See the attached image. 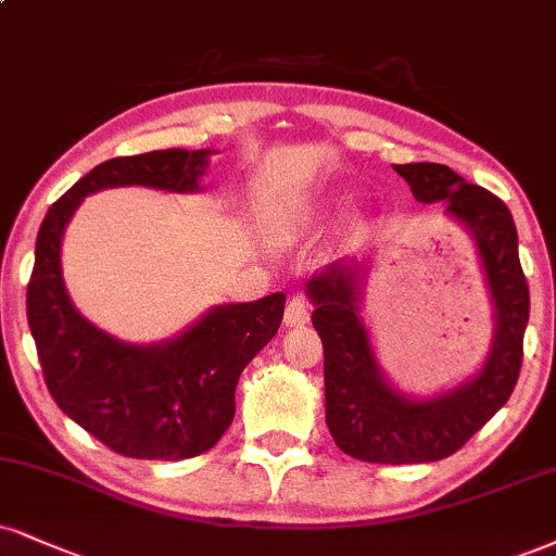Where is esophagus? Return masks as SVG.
<instances>
[{"label": "esophagus", "instance_id": "34e87169", "mask_svg": "<svg viewBox=\"0 0 556 556\" xmlns=\"http://www.w3.org/2000/svg\"><path fill=\"white\" fill-rule=\"evenodd\" d=\"M283 321H286V327L306 325V321H309V304H306L301 296H293L289 304H286Z\"/></svg>", "mask_w": 556, "mask_h": 556}]
</instances>
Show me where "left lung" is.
<instances>
[{"mask_svg":"<svg viewBox=\"0 0 556 556\" xmlns=\"http://www.w3.org/2000/svg\"><path fill=\"white\" fill-rule=\"evenodd\" d=\"M394 169L417 201H443L445 214L475 239L495 304V338L482 371L430 400L404 396L383 379L361 319L366 265L332 263L312 276L306 293L325 348L327 428L338 448L368 464H425L456 454L510 400L523 363L529 283L518 260L516 224L497 195L445 164L417 162Z\"/></svg>","mask_w":556,"mask_h":556,"instance_id":"obj_1","label":"left lung"}]
</instances>
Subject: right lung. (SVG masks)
Listing matches in <instances>:
<instances>
[{
    "label": "right lung",
    "instance_id": "right-lung-1",
    "mask_svg": "<svg viewBox=\"0 0 556 556\" xmlns=\"http://www.w3.org/2000/svg\"><path fill=\"white\" fill-rule=\"evenodd\" d=\"M211 149L115 156L48 208L27 283V325L61 413L131 458L180 462L208 451L235 420L244 366L276 338L286 293L211 309L175 340L128 345L74 309L61 278V237L85 195L118 185L193 193Z\"/></svg>",
    "mask_w": 556,
    "mask_h": 556
}]
</instances>
